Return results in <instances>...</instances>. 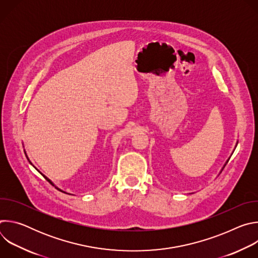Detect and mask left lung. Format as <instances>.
I'll list each match as a JSON object with an SVG mask.
<instances>
[{"mask_svg":"<svg viewBox=\"0 0 258 258\" xmlns=\"http://www.w3.org/2000/svg\"><path fill=\"white\" fill-rule=\"evenodd\" d=\"M236 147H237V144H236ZM229 159H230V158H229ZM229 159H228V160H227V162H226V163H225V165H224V166H223V168H222V170H223V169H224V168H225V166H226V164H227V163H228V161H229ZM222 170H220V172H222ZM220 172H219V173H220Z\"/></svg>","mask_w":258,"mask_h":258,"instance_id":"1","label":"left lung"}]
</instances>
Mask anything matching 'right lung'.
<instances>
[{"label": "right lung", "mask_w": 258, "mask_h": 258, "mask_svg": "<svg viewBox=\"0 0 258 258\" xmlns=\"http://www.w3.org/2000/svg\"><path fill=\"white\" fill-rule=\"evenodd\" d=\"M24 153H25V152H24ZM26 158H27V159H28V157H27V155H26ZM28 161H29V159H28ZM29 162H30V161H29ZM30 164H31V162H30ZM34 168H35V167H34ZM35 169H36V168H35ZM36 170H38V169H36ZM39 172H40V171H39ZM43 176H44V177H45V178H46V179H47V180H48V181H49V182H50V183H51V185H52V186H54V187H55V188H56V189H58V190H60V189H59V188H58V187H56V186H55V185H54V183H53V181H52V180H51V179H49V178H48V177H47V176H46V175H44V174H43ZM60 191H61V192H63V193H65V192H64V191H62V190H60ZM66 194H67V193H66Z\"/></svg>", "instance_id": "1"}]
</instances>
